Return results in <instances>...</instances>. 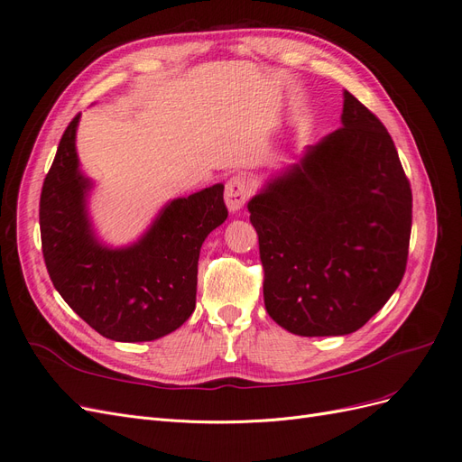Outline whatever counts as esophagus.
Here are the masks:
<instances>
[{
    "instance_id": "1",
    "label": "esophagus",
    "mask_w": 462,
    "mask_h": 462,
    "mask_svg": "<svg viewBox=\"0 0 462 462\" xmlns=\"http://www.w3.org/2000/svg\"><path fill=\"white\" fill-rule=\"evenodd\" d=\"M248 197H250V185H248L246 177L235 175V177H231L227 180V185H226V204H227L231 214L241 212L243 206L248 200Z\"/></svg>"
}]
</instances>
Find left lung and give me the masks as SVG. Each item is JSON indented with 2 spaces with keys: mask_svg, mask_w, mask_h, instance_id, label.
Returning a JSON list of instances; mask_svg holds the SVG:
<instances>
[{
  "mask_svg": "<svg viewBox=\"0 0 462 462\" xmlns=\"http://www.w3.org/2000/svg\"><path fill=\"white\" fill-rule=\"evenodd\" d=\"M341 125L248 202L265 310L302 337L360 329L407 268L412 192L397 148L346 90Z\"/></svg>",
  "mask_w": 462,
  "mask_h": 462,
  "instance_id": "obj_1",
  "label": "left lung"
}]
</instances>
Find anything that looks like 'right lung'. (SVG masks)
Segmentation results:
<instances>
[{"instance_id": "obj_1", "label": "right lung", "mask_w": 462, "mask_h": 462, "mask_svg": "<svg viewBox=\"0 0 462 462\" xmlns=\"http://www.w3.org/2000/svg\"><path fill=\"white\" fill-rule=\"evenodd\" d=\"M65 129L40 197L42 253L53 287L90 328L111 341H153L197 306L199 256L227 219L223 185L167 202L141 239L107 246L88 214L92 180L80 171L77 127Z\"/></svg>"}]
</instances>
